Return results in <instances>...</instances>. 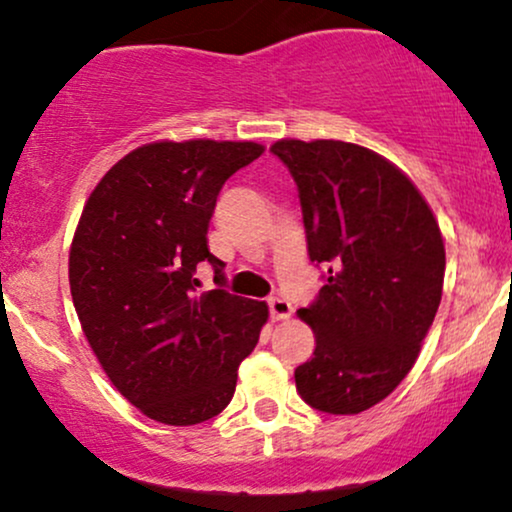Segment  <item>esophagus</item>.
Returning <instances> with one entry per match:
<instances>
[{
    "label": "esophagus",
    "mask_w": 512,
    "mask_h": 512,
    "mask_svg": "<svg viewBox=\"0 0 512 512\" xmlns=\"http://www.w3.org/2000/svg\"><path fill=\"white\" fill-rule=\"evenodd\" d=\"M269 313H272V320H289L293 305L286 298H269Z\"/></svg>",
    "instance_id": "1"
}]
</instances>
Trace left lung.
Here are the masks:
<instances>
[{
	"mask_svg": "<svg viewBox=\"0 0 512 512\" xmlns=\"http://www.w3.org/2000/svg\"><path fill=\"white\" fill-rule=\"evenodd\" d=\"M327 284L298 317L315 334L296 390L327 414H361L407 378L443 296L445 245L407 173L366 146L279 139Z\"/></svg>",
	"mask_w": 512,
	"mask_h": 512,
	"instance_id": "8db88e82",
	"label": "left lung"
}]
</instances>
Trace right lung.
Instances as JSON below:
<instances>
[{
  "label": "right lung",
  "mask_w": 512,
  "mask_h": 512,
  "mask_svg": "<svg viewBox=\"0 0 512 512\" xmlns=\"http://www.w3.org/2000/svg\"><path fill=\"white\" fill-rule=\"evenodd\" d=\"M264 154L257 142H151L88 195L69 250V289L88 346L127 402L168 426L214 419L269 317L264 301L197 293L223 182Z\"/></svg>",
  "instance_id": "obj_1"
}]
</instances>
